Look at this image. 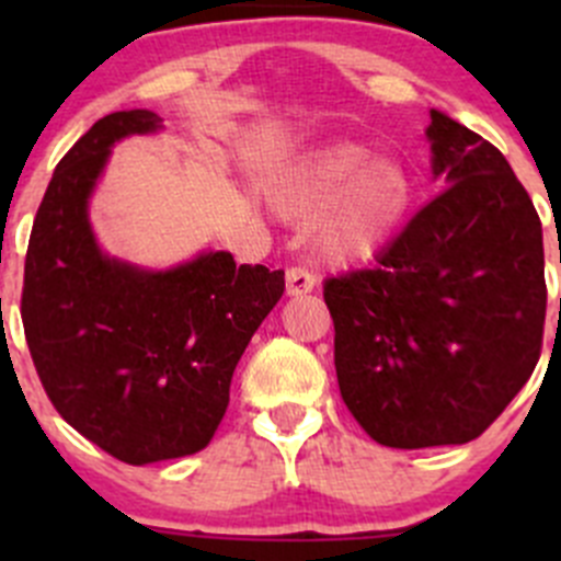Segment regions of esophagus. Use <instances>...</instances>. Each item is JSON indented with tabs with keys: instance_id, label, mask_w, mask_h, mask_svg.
<instances>
[{
	"instance_id": "34e87169",
	"label": "esophagus",
	"mask_w": 561,
	"mask_h": 561,
	"mask_svg": "<svg viewBox=\"0 0 561 561\" xmlns=\"http://www.w3.org/2000/svg\"><path fill=\"white\" fill-rule=\"evenodd\" d=\"M314 285H317V276L309 268H304V265H293V268H287L285 274L287 296H307V293L314 290Z\"/></svg>"
}]
</instances>
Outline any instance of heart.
I'll use <instances>...</instances> for the list:
<instances>
[{
  "instance_id": "obj_1",
  "label": "heart",
  "mask_w": 561,
  "mask_h": 561,
  "mask_svg": "<svg viewBox=\"0 0 561 561\" xmlns=\"http://www.w3.org/2000/svg\"><path fill=\"white\" fill-rule=\"evenodd\" d=\"M287 214H314L333 203L322 222V252L333 260L371 254L404 222L412 179L396 160H371L364 146L344 144L304 162L279 195Z\"/></svg>"
}]
</instances>
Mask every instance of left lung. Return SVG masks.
<instances>
[{
	"mask_svg": "<svg viewBox=\"0 0 561 561\" xmlns=\"http://www.w3.org/2000/svg\"><path fill=\"white\" fill-rule=\"evenodd\" d=\"M434 195L369 268L331 276L339 390L375 443L463 445L535 371L546 325L542 228L496 146L432 111Z\"/></svg>",
	"mask_w": 561,
	"mask_h": 561,
	"instance_id": "left-lung-1",
	"label": "left lung"
}]
</instances>
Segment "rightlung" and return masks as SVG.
I'll use <instances>...</instances> for the list:
<instances>
[{"label":"right lung","instance_id":"1","mask_svg":"<svg viewBox=\"0 0 561 561\" xmlns=\"http://www.w3.org/2000/svg\"><path fill=\"white\" fill-rule=\"evenodd\" d=\"M146 107L107 113L61 157L32 225L21 320L50 404L124 463L211 443L249 339L285 293V271L208 252L138 271L94 244L87 201L111 146L151 133Z\"/></svg>","mask_w":561,"mask_h":561}]
</instances>
